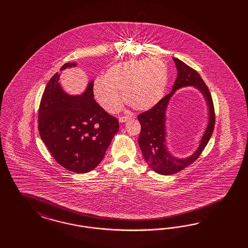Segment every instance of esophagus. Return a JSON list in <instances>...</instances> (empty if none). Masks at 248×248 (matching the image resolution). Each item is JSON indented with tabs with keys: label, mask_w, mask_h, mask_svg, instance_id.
I'll list each match as a JSON object with an SVG mask.
<instances>
[{
	"label": "esophagus",
	"mask_w": 248,
	"mask_h": 248,
	"mask_svg": "<svg viewBox=\"0 0 248 248\" xmlns=\"http://www.w3.org/2000/svg\"><path fill=\"white\" fill-rule=\"evenodd\" d=\"M132 118V116L131 115H125V116H121L120 118H119V122L120 123H124V122H126V121L129 120V119H131Z\"/></svg>",
	"instance_id": "esophagus-1"
}]
</instances>
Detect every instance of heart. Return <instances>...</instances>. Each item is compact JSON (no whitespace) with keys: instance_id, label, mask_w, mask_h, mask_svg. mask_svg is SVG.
Wrapping results in <instances>:
<instances>
[{"instance_id":"1","label":"heart","mask_w":248,"mask_h":248,"mask_svg":"<svg viewBox=\"0 0 248 248\" xmlns=\"http://www.w3.org/2000/svg\"><path fill=\"white\" fill-rule=\"evenodd\" d=\"M168 80V70L157 58L130 60L113 64L105 73V78L93 83V94L98 104L108 113L120 109L124 91L125 103L135 110L145 111L163 97Z\"/></svg>"}]
</instances>
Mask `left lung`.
Instances as JSON below:
<instances>
[{"label":"left lung","mask_w":248,"mask_h":248,"mask_svg":"<svg viewBox=\"0 0 248 248\" xmlns=\"http://www.w3.org/2000/svg\"><path fill=\"white\" fill-rule=\"evenodd\" d=\"M173 60L177 69V77L173 83V90L162 98L154 107L138 115V120L141 124L138 143L143 157L155 173L163 175L178 173L188 165L193 164L200 156L209 142L216 123L213 99L202 77L195 69L188 66L184 62L174 57ZM186 86H195L203 93L210 107V123L198 150L189 158L179 159L172 156L166 147L165 111L169 100L174 92Z\"/></svg>","instance_id":"obj_1"}]
</instances>
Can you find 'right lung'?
Listing matches in <instances>:
<instances>
[{"label": "right lung", "instance_id": "add662e5", "mask_svg": "<svg viewBox=\"0 0 248 248\" xmlns=\"http://www.w3.org/2000/svg\"><path fill=\"white\" fill-rule=\"evenodd\" d=\"M63 64L61 71L75 66ZM56 73L45 86L38 112V130L55 161L71 172L93 170L119 130V122L93 99V82L81 95L61 88Z\"/></svg>", "mask_w": 248, "mask_h": 248}]
</instances>
